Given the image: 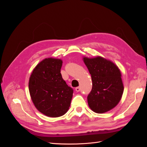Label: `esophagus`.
I'll return each mask as SVG.
<instances>
[{
    "instance_id": "esophagus-1",
    "label": "esophagus",
    "mask_w": 147,
    "mask_h": 147,
    "mask_svg": "<svg viewBox=\"0 0 147 147\" xmlns=\"http://www.w3.org/2000/svg\"><path fill=\"white\" fill-rule=\"evenodd\" d=\"M75 91H76L77 92H79L80 91V87L75 88Z\"/></svg>"
}]
</instances>
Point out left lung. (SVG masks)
I'll use <instances>...</instances> for the list:
<instances>
[{
	"label": "left lung",
	"mask_w": 147,
	"mask_h": 147,
	"mask_svg": "<svg viewBox=\"0 0 147 147\" xmlns=\"http://www.w3.org/2000/svg\"><path fill=\"white\" fill-rule=\"evenodd\" d=\"M84 63L91 75L92 87L88 96V103L96 113H103L116 107L124 91L121 73L112 61L97 56L83 57Z\"/></svg>",
	"instance_id": "left-lung-1"
}]
</instances>
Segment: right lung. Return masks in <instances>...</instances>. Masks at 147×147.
I'll use <instances>...</instances> for the list:
<instances>
[{
    "label": "right lung",
    "mask_w": 147,
    "mask_h": 147,
    "mask_svg": "<svg viewBox=\"0 0 147 147\" xmlns=\"http://www.w3.org/2000/svg\"><path fill=\"white\" fill-rule=\"evenodd\" d=\"M63 61L48 57L35 66L30 75L29 90L40 112L49 117H59L67 112L73 96L61 74Z\"/></svg>",
    "instance_id": "1"
}]
</instances>
